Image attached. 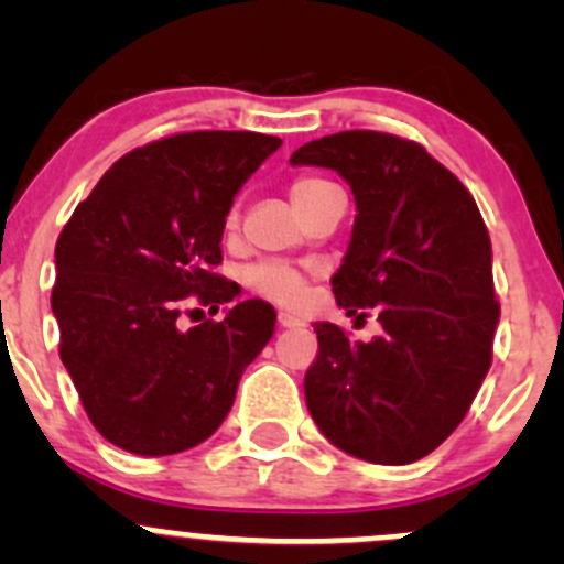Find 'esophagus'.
Listing matches in <instances>:
<instances>
[{
  "mask_svg": "<svg viewBox=\"0 0 564 564\" xmlns=\"http://www.w3.org/2000/svg\"><path fill=\"white\" fill-rule=\"evenodd\" d=\"M278 324H281V327H303V322H300L297 316H292V314H278Z\"/></svg>",
  "mask_w": 564,
  "mask_h": 564,
  "instance_id": "esophagus-1",
  "label": "esophagus"
}]
</instances>
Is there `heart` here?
<instances>
[{
    "label": "heart",
    "mask_w": 564,
    "mask_h": 564,
    "mask_svg": "<svg viewBox=\"0 0 564 564\" xmlns=\"http://www.w3.org/2000/svg\"><path fill=\"white\" fill-rule=\"evenodd\" d=\"M322 185H327L324 180H316V176H300L292 185V202L305 204ZM237 224V213L231 209L229 213V226ZM242 281L253 294L270 300V303L286 305V308H294V305L303 300L305 294V272L300 267L286 264V261H259V264H250L246 272H242Z\"/></svg>",
    "instance_id": "heart-1"
}]
</instances>
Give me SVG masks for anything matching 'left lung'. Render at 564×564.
Here are the masks:
<instances>
[{
    "label": "left lung",
    "mask_w": 564,
    "mask_h": 564,
    "mask_svg": "<svg viewBox=\"0 0 564 564\" xmlns=\"http://www.w3.org/2000/svg\"><path fill=\"white\" fill-rule=\"evenodd\" d=\"M292 163L351 185L355 229L333 294L346 316L366 322L373 308L382 322L368 344L316 322L308 412L349 456L412 464L458 429L491 368L499 303L482 215L456 174L401 135L344 130Z\"/></svg>",
    "instance_id": "8db88e82"
}]
</instances>
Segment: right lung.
I'll list each match as a JSON object with an SVG mask.
<instances>
[{"mask_svg": "<svg viewBox=\"0 0 564 564\" xmlns=\"http://www.w3.org/2000/svg\"><path fill=\"white\" fill-rule=\"evenodd\" d=\"M281 147L250 130H193L119 158L56 240L51 311L84 412L111 445L172 456L218 431L275 308L246 300L224 322L176 327L182 303L215 311L240 286L213 272L242 182Z\"/></svg>", "mask_w": 564, "mask_h": 564, "instance_id": "1", "label": "right lung"}]
</instances>
